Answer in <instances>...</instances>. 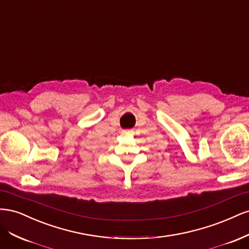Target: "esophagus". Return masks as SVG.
Instances as JSON below:
<instances>
[{
  "mask_svg": "<svg viewBox=\"0 0 249 249\" xmlns=\"http://www.w3.org/2000/svg\"><path fill=\"white\" fill-rule=\"evenodd\" d=\"M124 134H126V132H124Z\"/></svg>",
  "mask_w": 249,
  "mask_h": 249,
  "instance_id": "34e87169",
  "label": "esophagus"
}]
</instances>
